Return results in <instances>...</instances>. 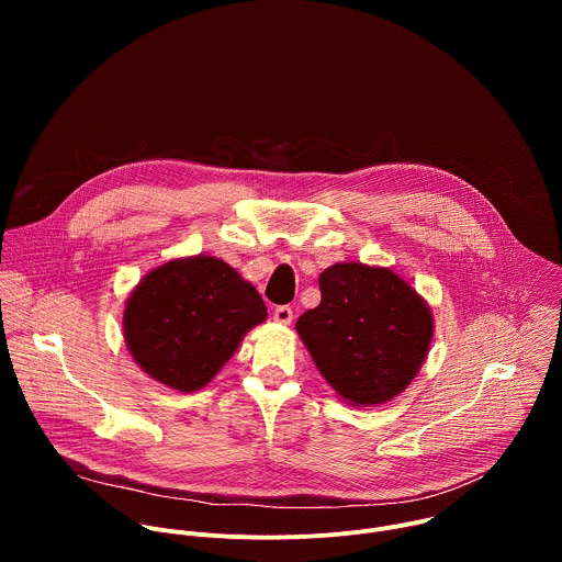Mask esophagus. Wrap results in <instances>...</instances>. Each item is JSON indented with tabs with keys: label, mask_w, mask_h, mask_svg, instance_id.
Returning a JSON list of instances; mask_svg holds the SVG:
<instances>
[{
	"label": "esophagus",
	"mask_w": 562,
	"mask_h": 562,
	"mask_svg": "<svg viewBox=\"0 0 562 562\" xmlns=\"http://www.w3.org/2000/svg\"><path fill=\"white\" fill-rule=\"evenodd\" d=\"M273 319H276V323H280V325H291V319H293L291 306H276Z\"/></svg>",
	"instance_id": "1"
}]
</instances>
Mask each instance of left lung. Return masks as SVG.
Wrapping results in <instances>:
<instances>
[{
	"mask_svg": "<svg viewBox=\"0 0 562 562\" xmlns=\"http://www.w3.org/2000/svg\"><path fill=\"white\" fill-rule=\"evenodd\" d=\"M317 284L323 300L297 317L295 331L323 378L353 407L403 393L434 338L425 297L391 269L362 262H336Z\"/></svg>",
	"mask_w": 562,
	"mask_h": 562,
	"instance_id": "obj_1",
	"label": "left lung"
}]
</instances>
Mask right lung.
I'll list each match as a JSON object with an SVG mask.
<instances>
[{
  "instance_id": "obj_1",
  "label": "right lung",
  "mask_w": 562,
  "mask_h": 562,
  "mask_svg": "<svg viewBox=\"0 0 562 562\" xmlns=\"http://www.w3.org/2000/svg\"><path fill=\"white\" fill-rule=\"evenodd\" d=\"M267 315L251 282L224 260L200 254L148 271L126 297L122 329L146 375L193 393Z\"/></svg>"
}]
</instances>
